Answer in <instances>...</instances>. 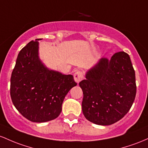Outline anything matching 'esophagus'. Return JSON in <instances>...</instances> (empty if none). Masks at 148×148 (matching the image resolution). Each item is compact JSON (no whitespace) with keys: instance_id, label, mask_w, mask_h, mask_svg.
I'll return each instance as SVG.
<instances>
[{"instance_id":"34e87169","label":"esophagus","mask_w":148,"mask_h":148,"mask_svg":"<svg viewBox=\"0 0 148 148\" xmlns=\"http://www.w3.org/2000/svg\"><path fill=\"white\" fill-rule=\"evenodd\" d=\"M83 77H84V76H83L82 72H81V71H77L74 73V79L77 83H79L80 82L82 79Z\"/></svg>"}]
</instances>
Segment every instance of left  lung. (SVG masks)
<instances>
[{
  "label": "left lung",
  "instance_id": "obj_1",
  "mask_svg": "<svg viewBox=\"0 0 148 148\" xmlns=\"http://www.w3.org/2000/svg\"><path fill=\"white\" fill-rule=\"evenodd\" d=\"M79 83L82 89V112L98 125L120 120L132 108L136 94L135 71L129 54L115 53L110 60L101 58Z\"/></svg>",
  "mask_w": 148,
  "mask_h": 148
}]
</instances>
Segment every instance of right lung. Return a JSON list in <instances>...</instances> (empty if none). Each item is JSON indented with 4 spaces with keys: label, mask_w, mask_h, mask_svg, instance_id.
<instances>
[{
    "label": "right lung",
    "mask_w": 148,
    "mask_h": 148,
    "mask_svg": "<svg viewBox=\"0 0 148 148\" xmlns=\"http://www.w3.org/2000/svg\"><path fill=\"white\" fill-rule=\"evenodd\" d=\"M31 41L18 54L10 79V96L16 110L29 120L56 119L64 98L77 85L72 75L49 69L39 58V42Z\"/></svg>",
    "instance_id": "1"
}]
</instances>
